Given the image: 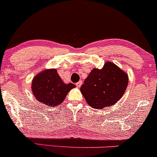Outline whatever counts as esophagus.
Instances as JSON below:
<instances>
[{
    "label": "esophagus",
    "mask_w": 157,
    "mask_h": 157,
    "mask_svg": "<svg viewBox=\"0 0 157 157\" xmlns=\"http://www.w3.org/2000/svg\"><path fill=\"white\" fill-rule=\"evenodd\" d=\"M82 81H79L78 82H77V83H76V86H77V87H80V86H82Z\"/></svg>",
    "instance_id": "1"
}]
</instances>
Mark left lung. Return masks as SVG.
<instances>
[{
    "mask_svg": "<svg viewBox=\"0 0 157 157\" xmlns=\"http://www.w3.org/2000/svg\"><path fill=\"white\" fill-rule=\"evenodd\" d=\"M128 84V74L116 64L106 61L101 69L93 68L80 88L91 108L102 109L117 103Z\"/></svg>",
    "mask_w": 157,
    "mask_h": 157,
    "instance_id": "left-lung-1",
    "label": "left lung"
}]
</instances>
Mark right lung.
<instances>
[{"label": "right lung", "instance_id": "add662e5", "mask_svg": "<svg viewBox=\"0 0 157 157\" xmlns=\"http://www.w3.org/2000/svg\"><path fill=\"white\" fill-rule=\"evenodd\" d=\"M75 87L73 83H65L55 68L43 70L36 75L31 86L37 101L51 107L62 103L68 91Z\"/></svg>", "mask_w": 157, "mask_h": 157}]
</instances>
